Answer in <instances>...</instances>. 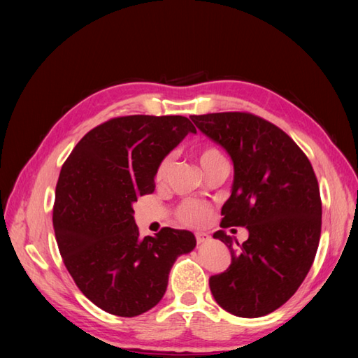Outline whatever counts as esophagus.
Listing matches in <instances>:
<instances>
[{"label": "esophagus", "instance_id": "esophagus-1", "mask_svg": "<svg viewBox=\"0 0 358 358\" xmlns=\"http://www.w3.org/2000/svg\"><path fill=\"white\" fill-rule=\"evenodd\" d=\"M195 238H196V244H206V243H209V241H210V236L204 234V231H198Z\"/></svg>", "mask_w": 358, "mask_h": 358}]
</instances>
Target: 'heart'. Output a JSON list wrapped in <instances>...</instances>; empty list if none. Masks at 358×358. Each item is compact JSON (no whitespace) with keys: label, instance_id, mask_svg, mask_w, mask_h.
Here are the masks:
<instances>
[{"label":"heart","instance_id":"heart-1","mask_svg":"<svg viewBox=\"0 0 358 358\" xmlns=\"http://www.w3.org/2000/svg\"><path fill=\"white\" fill-rule=\"evenodd\" d=\"M221 157L222 155L220 154L218 149L204 148L198 154V162L201 164V168H204V166H207L213 160L221 159ZM169 168H171V157H166V159L160 163L159 169H157L155 180L162 182L166 178V176H168ZM207 217H209V207L198 201H186L182 203L178 209L180 221L187 224V226H198V224H203L207 220Z\"/></svg>","mask_w":358,"mask_h":358}]
</instances>
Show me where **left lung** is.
<instances>
[{"label": "left lung", "mask_w": 358, "mask_h": 358, "mask_svg": "<svg viewBox=\"0 0 358 358\" xmlns=\"http://www.w3.org/2000/svg\"><path fill=\"white\" fill-rule=\"evenodd\" d=\"M234 163V182L221 227H245L239 244L224 230L230 267L209 280L215 301L238 317L278 310L301 287L319 247L322 203L306 155L284 131L248 113L190 115Z\"/></svg>", "instance_id": "1"}]
</instances>
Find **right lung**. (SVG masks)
Returning <instances> with one entry per match:
<instances>
[{
  "instance_id": "right-lung-1",
  "label": "right lung",
  "mask_w": 358,
  "mask_h": 358,
  "mask_svg": "<svg viewBox=\"0 0 358 358\" xmlns=\"http://www.w3.org/2000/svg\"><path fill=\"white\" fill-rule=\"evenodd\" d=\"M196 129L182 115L111 119L82 137L56 186L53 227L66 270L103 311L134 317L162 301L169 271L196 245L171 227L138 236L132 204L154 192L160 163Z\"/></svg>"
}]
</instances>
